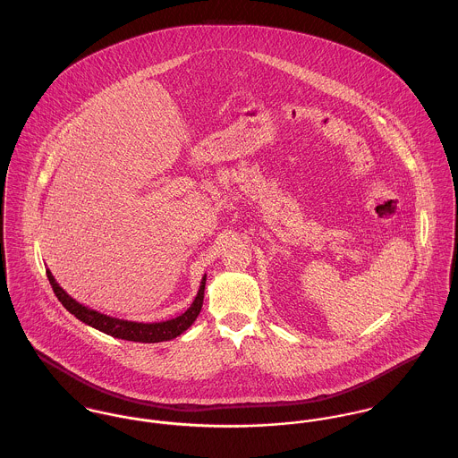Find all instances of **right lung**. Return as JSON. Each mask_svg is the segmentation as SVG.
Masks as SVG:
<instances>
[{
  "instance_id": "add662e5",
  "label": "right lung",
  "mask_w": 458,
  "mask_h": 458,
  "mask_svg": "<svg viewBox=\"0 0 458 458\" xmlns=\"http://www.w3.org/2000/svg\"><path fill=\"white\" fill-rule=\"evenodd\" d=\"M49 284L53 285V291L56 298L62 301V305L66 310L75 316L79 321H82L88 327H95L106 335H111L114 338L122 340H131V342H142V344H155V342H165L173 340L183 331H187L196 321L200 309H202V300H204V285H206V275L200 280L199 291H197L196 300L192 305L178 318L169 319V321H160V323H135V321H125L118 318H111L106 314H100L93 309H88L75 301L70 294L60 287V284L55 280L51 269H46Z\"/></svg>"
}]
</instances>
